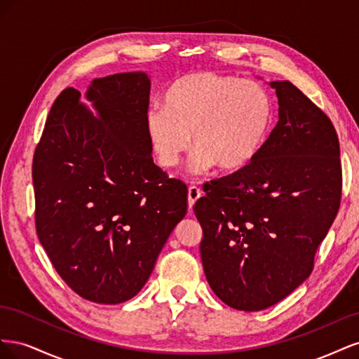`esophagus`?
<instances>
[{
	"mask_svg": "<svg viewBox=\"0 0 359 359\" xmlns=\"http://www.w3.org/2000/svg\"><path fill=\"white\" fill-rule=\"evenodd\" d=\"M201 196H202V190H201L199 187L191 186V187L189 189V206H190V208H193L194 202H196Z\"/></svg>",
	"mask_w": 359,
	"mask_h": 359,
	"instance_id": "obj_1",
	"label": "esophagus"
}]
</instances>
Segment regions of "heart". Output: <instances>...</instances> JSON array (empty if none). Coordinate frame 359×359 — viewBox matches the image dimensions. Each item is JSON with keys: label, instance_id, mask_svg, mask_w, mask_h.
<instances>
[{"label": "heart", "instance_id": "heart-1", "mask_svg": "<svg viewBox=\"0 0 359 359\" xmlns=\"http://www.w3.org/2000/svg\"><path fill=\"white\" fill-rule=\"evenodd\" d=\"M145 123L165 169L180 165L193 139L194 170L208 172L215 163L235 170L264 147L274 123V103L264 85L203 70L170 83L165 107H149Z\"/></svg>", "mask_w": 359, "mask_h": 359}]
</instances>
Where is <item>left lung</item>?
<instances>
[{
    "mask_svg": "<svg viewBox=\"0 0 359 359\" xmlns=\"http://www.w3.org/2000/svg\"><path fill=\"white\" fill-rule=\"evenodd\" d=\"M278 123L247 166L205 184L206 280L227 306L259 311L306 280L340 208V144L331 119L289 81L269 83Z\"/></svg>",
    "mask_w": 359,
    "mask_h": 359,
    "instance_id": "8db88e82",
    "label": "left lung"
}]
</instances>
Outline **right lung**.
I'll return each instance as SVG.
<instances>
[{
	"label": "right lung",
	"mask_w": 359,
	"mask_h": 359,
	"mask_svg": "<svg viewBox=\"0 0 359 359\" xmlns=\"http://www.w3.org/2000/svg\"><path fill=\"white\" fill-rule=\"evenodd\" d=\"M149 86L142 72L94 79L86 99L99 118L66 88L32 158L39 240L69 287L97 304L144 287L187 212V186L151 156Z\"/></svg>",
	"instance_id": "add662e5"
}]
</instances>
